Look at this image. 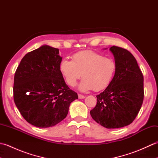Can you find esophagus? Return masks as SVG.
Instances as JSON below:
<instances>
[{"label": "esophagus", "instance_id": "obj_1", "mask_svg": "<svg viewBox=\"0 0 158 158\" xmlns=\"http://www.w3.org/2000/svg\"><path fill=\"white\" fill-rule=\"evenodd\" d=\"M78 97H79V99H83V98H84L85 96L82 95V94H78Z\"/></svg>", "mask_w": 158, "mask_h": 158}]
</instances>
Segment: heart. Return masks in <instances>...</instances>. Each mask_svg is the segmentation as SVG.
Here are the masks:
<instances>
[{
  "label": "heart",
  "mask_w": 158,
  "mask_h": 158,
  "mask_svg": "<svg viewBox=\"0 0 158 158\" xmlns=\"http://www.w3.org/2000/svg\"><path fill=\"white\" fill-rule=\"evenodd\" d=\"M59 70L66 83L70 87L83 77L79 88L82 92L93 89L102 91L108 87L115 77L117 64L111 58L94 51L86 50L77 52L72 60L63 59L59 64Z\"/></svg>",
  "instance_id": "b5f03b06"
}]
</instances>
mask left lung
Masks as SVG:
<instances>
[{
  "instance_id": "left-lung-1",
  "label": "left lung",
  "mask_w": 158,
  "mask_h": 158,
  "mask_svg": "<svg viewBox=\"0 0 158 158\" xmlns=\"http://www.w3.org/2000/svg\"><path fill=\"white\" fill-rule=\"evenodd\" d=\"M109 49L115 57V75L105 91L96 96V105L90 115L106 128H119L132 123L141 108L144 78L136 60L128 50L117 46Z\"/></svg>"
}]
</instances>
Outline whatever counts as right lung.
<instances>
[{
  "label": "right lung",
  "mask_w": 158,
  "mask_h": 158,
  "mask_svg": "<svg viewBox=\"0 0 158 158\" xmlns=\"http://www.w3.org/2000/svg\"><path fill=\"white\" fill-rule=\"evenodd\" d=\"M59 49L48 45L28 52L16 69L13 99L26 122L39 127L56 125L66 117L77 93L66 84L59 70Z\"/></svg>",
  "instance_id": "1"
}]
</instances>
